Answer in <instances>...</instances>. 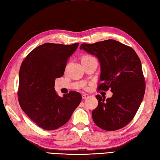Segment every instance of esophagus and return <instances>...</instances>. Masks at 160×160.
Here are the masks:
<instances>
[{
	"label": "esophagus",
	"mask_w": 160,
	"mask_h": 160,
	"mask_svg": "<svg viewBox=\"0 0 160 160\" xmlns=\"http://www.w3.org/2000/svg\"><path fill=\"white\" fill-rule=\"evenodd\" d=\"M89 98V96L88 94H83L82 95V99L83 100H85Z\"/></svg>",
	"instance_id": "34e87169"
}]
</instances>
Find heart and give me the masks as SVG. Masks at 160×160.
<instances>
[{
	"label": "heart",
	"instance_id": "1",
	"mask_svg": "<svg viewBox=\"0 0 160 160\" xmlns=\"http://www.w3.org/2000/svg\"><path fill=\"white\" fill-rule=\"evenodd\" d=\"M93 60H96L95 58L90 55H84L81 57V62L82 63H85V62H88Z\"/></svg>",
	"mask_w": 160,
	"mask_h": 160
}]
</instances>
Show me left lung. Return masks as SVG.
<instances>
[{
    "label": "left lung",
    "mask_w": 160,
    "mask_h": 160,
    "mask_svg": "<svg viewBox=\"0 0 160 160\" xmlns=\"http://www.w3.org/2000/svg\"><path fill=\"white\" fill-rule=\"evenodd\" d=\"M80 49L98 57L101 73L98 90L112 92L105 100L96 95L98 107L92 111L97 126L115 131L133 119L145 92V81L141 62L131 47L108 39L93 44L83 43Z\"/></svg>",
    "instance_id": "left-lung-1"
}]
</instances>
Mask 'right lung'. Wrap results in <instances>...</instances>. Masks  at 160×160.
Masks as SVG:
<instances>
[{
	"label": "right lung",
	"mask_w": 160,
	"mask_h": 160,
	"mask_svg": "<svg viewBox=\"0 0 160 160\" xmlns=\"http://www.w3.org/2000/svg\"><path fill=\"white\" fill-rule=\"evenodd\" d=\"M79 43L46 42L37 47L22 62L19 74L18 101L22 111L38 126L53 130L68 122L81 101L79 92L60 97L54 89L63 76L70 56Z\"/></svg>",
	"instance_id": "right-lung-1"
}]
</instances>
